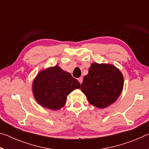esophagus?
<instances>
[{
    "label": "esophagus",
    "mask_w": 149,
    "mask_h": 149,
    "mask_svg": "<svg viewBox=\"0 0 149 149\" xmlns=\"http://www.w3.org/2000/svg\"><path fill=\"white\" fill-rule=\"evenodd\" d=\"M78 81H79V82L81 84L82 82H83V77H80L79 78H78Z\"/></svg>",
    "instance_id": "esophagus-1"
}]
</instances>
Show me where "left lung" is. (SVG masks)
<instances>
[{
    "label": "left lung",
    "mask_w": 149,
    "mask_h": 149,
    "mask_svg": "<svg viewBox=\"0 0 149 149\" xmlns=\"http://www.w3.org/2000/svg\"><path fill=\"white\" fill-rule=\"evenodd\" d=\"M123 87L122 73L114 65L93 63L85 75L81 90L91 104L103 108L114 102Z\"/></svg>",
    "instance_id": "left-lung-1"
}]
</instances>
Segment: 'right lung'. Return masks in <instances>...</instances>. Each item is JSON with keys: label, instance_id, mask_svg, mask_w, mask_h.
Here are the masks:
<instances>
[{"label": "right lung", "instance_id": "add662e5", "mask_svg": "<svg viewBox=\"0 0 149 149\" xmlns=\"http://www.w3.org/2000/svg\"><path fill=\"white\" fill-rule=\"evenodd\" d=\"M81 84L68 72L58 65L39 73L33 84V93L39 104L51 110L63 107L67 96Z\"/></svg>", "mask_w": 149, "mask_h": 149}]
</instances>
